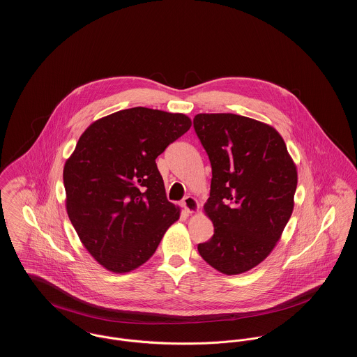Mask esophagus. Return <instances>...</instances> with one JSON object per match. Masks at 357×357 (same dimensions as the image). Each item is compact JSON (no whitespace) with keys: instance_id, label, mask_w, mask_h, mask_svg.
Instances as JSON below:
<instances>
[{"instance_id":"esophagus-1","label":"esophagus","mask_w":357,"mask_h":357,"mask_svg":"<svg viewBox=\"0 0 357 357\" xmlns=\"http://www.w3.org/2000/svg\"><path fill=\"white\" fill-rule=\"evenodd\" d=\"M181 206L184 207V210L187 213H196L197 208H199V204H197V200L192 197V196H185L181 202Z\"/></svg>"}]
</instances>
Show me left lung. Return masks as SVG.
Returning a JSON list of instances; mask_svg holds the SVG:
<instances>
[{"mask_svg":"<svg viewBox=\"0 0 357 357\" xmlns=\"http://www.w3.org/2000/svg\"><path fill=\"white\" fill-rule=\"evenodd\" d=\"M194 128L213 172L204 211L214 234L197 251L227 275L248 271L273 251L292 215L296 166L280 133L257 120L197 114Z\"/></svg>","mask_w":357,"mask_h":357,"instance_id":"1","label":"left lung"}]
</instances>
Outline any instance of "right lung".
Masks as SVG:
<instances>
[{"label": "right lung", "instance_id": "right-lung-1", "mask_svg": "<svg viewBox=\"0 0 357 357\" xmlns=\"http://www.w3.org/2000/svg\"><path fill=\"white\" fill-rule=\"evenodd\" d=\"M190 128L185 114L132 107L98 120L80 136L64 166L66 211L105 268L128 273L142 266L178 220L155 160Z\"/></svg>", "mask_w": 357, "mask_h": 357}]
</instances>
